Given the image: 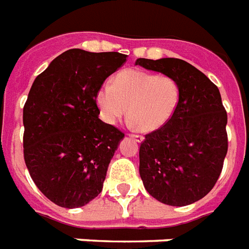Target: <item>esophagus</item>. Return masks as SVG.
<instances>
[{
	"label": "esophagus",
	"instance_id": "34e87169",
	"mask_svg": "<svg viewBox=\"0 0 249 249\" xmlns=\"http://www.w3.org/2000/svg\"><path fill=\"white\" fill-rule=\"evenodd\" d=\"M129 136H130L132 138H134L137 142L143 141V136H141V134H129Z\"/></svg>",
	"mask_w": 249,
	"mask_h": 249
}]
</instances>
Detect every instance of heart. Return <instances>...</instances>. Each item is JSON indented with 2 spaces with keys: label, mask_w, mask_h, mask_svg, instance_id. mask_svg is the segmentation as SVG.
Masks as SVG:
<instances>
[{
  "label": "heart",
  "mask_w": 249,
  "mask_h": 249,
  "mask_svg": "<svg viewBox=\"0 0 249 249\" xmlns=\"http://www.w3.org/2000/svg\"><path fill=\"white\" fill-rule=\"evenodd\" d=\"M181 89L171 75L126 69L117 74L112 85L96 92L100 115L108 124H116L128 109L130 120L143 132L162 128L179 107Z\"/></svg>",
  "instance_id": "b5f03b06"
}]
</instances>
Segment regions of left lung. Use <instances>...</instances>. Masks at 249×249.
<instances>
[{
    "mask_svg": "<svg viewBox=\"0 0 249 249\" xmlns=\"http://www.w3.org/2000/svg\"><path fill=\"white\" fill-rule=\"evenodd\" d=\"M136 65L174 77L181 89L175 115L140 146L145 189L166 205L193 204L213 189L227 154V112L219 90L180 58H138Z\"/></svg>",
    "mask_w": 249,
    "mask_h": 249,
    "instance_id": "left-lung-1",
    "label": "left lung"
}]
</instances>
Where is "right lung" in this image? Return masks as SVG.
<instances>
[{
  "label": "right lung",
  "mask_w": 249,
  "mask_h": 249,
  "mask_svg": "<svg viewBox=\"0 0 249 249\" xmlns=\"http://www.w3.org/2000/svg\"><path fill=\"white\" fill-rule=\"evenodd\" d=\"M119 52L69 49L32 83L23 107V154L48 200L79 208L102 192L108 164L124 138L99 119L96 92L124 62Z\"/></svg>",
  "instance_id": "obj_1"
}]
</instances>
